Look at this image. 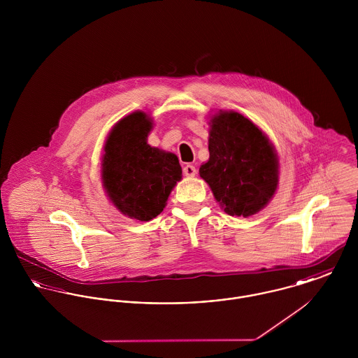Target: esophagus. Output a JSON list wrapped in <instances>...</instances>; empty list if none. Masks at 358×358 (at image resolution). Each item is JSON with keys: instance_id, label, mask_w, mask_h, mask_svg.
<instances>
[{"instance_id": "34e87169", "label": "esophagus", "mask_w": 358, "mask_h": 358, "mask_svg": "<svg viewBox=\"0 0 358 358\" xmlns=\"http://www.w3.org/2000/svg\"><path fill=\"white\" fill-rule=\"evenodd\" d=\"M183 173H185L186 176H189V178H193V176H196L197 169H196L194 165L187 164V165H185V168H183Z\"/></svg>"}]
</instances>
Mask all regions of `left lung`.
<instances>
[{"mask_svg": "<svg viewBox=\"0 0 358 358\" xmlns=\"http://www.w3.org/2000/svg\"><path fill=\"white\" fill-rule=\"evenodd\" d=\"M209 124V159L200 166V176L227 215H255L278 186L274 146L240 113L220 110Z\"/></svg>", "mask_w": 358, "mask_h": 358, "instance_id": "left-lung-1", "label": "left lung"}]
</instances>
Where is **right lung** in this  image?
Listing matches in <instances>:
<instances>
[{
	"label": "right lung",
	"instance_id": "right-lung-1",
	"mask_svg": "<svg viewBox=\"0 0 358 358\" xmlns=\"http://www.w3.org/2000/svg\"><path fill=\"white\" fill-rule=\"evenodd\" d=\"M152 128V118L135 111L113 127L103 148L102 182L108 200L121 213L142 222L162 212L182 179L178 157L148 145Z\"/></svg>",
	"mask_w": 358,
	"mask_h": 358
}]
</instances>
